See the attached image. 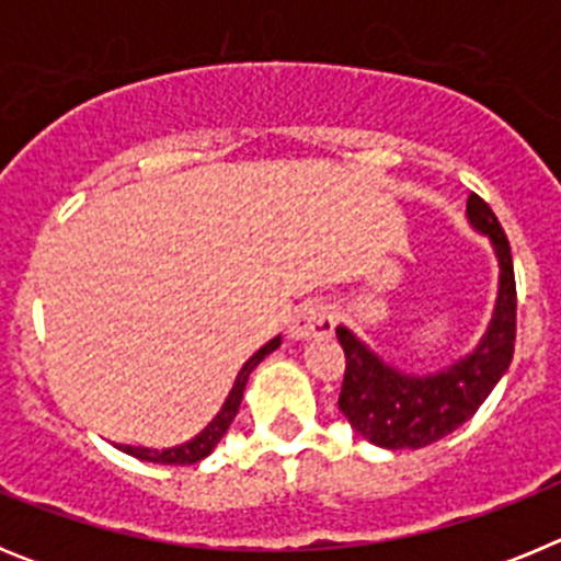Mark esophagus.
Instances as JSON below:
<instances>
[{
	"label": "esophagus",
	"mask_w": 561,
	"mask_h": 561,
	"mask_svg": "<svg viewBox=\"0 0 561 561\" xmlns=\"http://www.w3.org/2000/svg\"><path fill=\"white\" fill-rule=\"evenodd\" d=\"M336 311L325 300H309L300 309H295L289 320L291 340H314V336H329L334 331Z\"/></svg>",
	"instance_id": "1"
}]
</instances>
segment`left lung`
Masks as SVG:
<instances>
[{"label": "left lung", "instance_id": "left-lung-1", "mask_svg": "<svg viewBox=\"0 0 561 561\" xmlns=\"http://www.w3.org/2000/svg\"><path fill=\"white\" fill-rule=\"evenodd\" d=\"M466 219L489 238L500 266L492 320L469 354L430 374H408L381 359L348 325H336L345 351L340 410L356 435L381 449H421L447 438L478 413L512 365L517 334L512 247L492 207L474 193L466 199Z\"/></svg>", "mask_w": 561, "mask_h": 561}]
</instances>
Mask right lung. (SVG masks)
I'll list each match as a JSON object with an SVG mask.
<instances>
[{
  "mask_svg": "<svg viewBox=\"0 0 561 561\" xmlns=\"http://www.w3.org/2000/svg\"><path fill=\"white\" fill-rule=\"evenodd\" d=\"M277 348H280V334L272 336L266 345H261V348H257L244 365H241V370H238L236 381H232V388L230 393H227L221 410L213 415L210 424H207L199 435H193L191 440L168 449L131 447V444H114V447L121 449V453L131 455V458H140V460H148V463H162V466H187V463H199V460H205L213 449L219 447V440L225 438V433L230 430L232 419H236L238 408H241V399H244V388H247V381H250V374L261 365V362H264V356H270L272 351Z\"/></svg>",
  "mask_w": 561,
  "mask_h": 561,
  "instance_id": "add662e5",
  "label": "right lung"
}]
</instances>
